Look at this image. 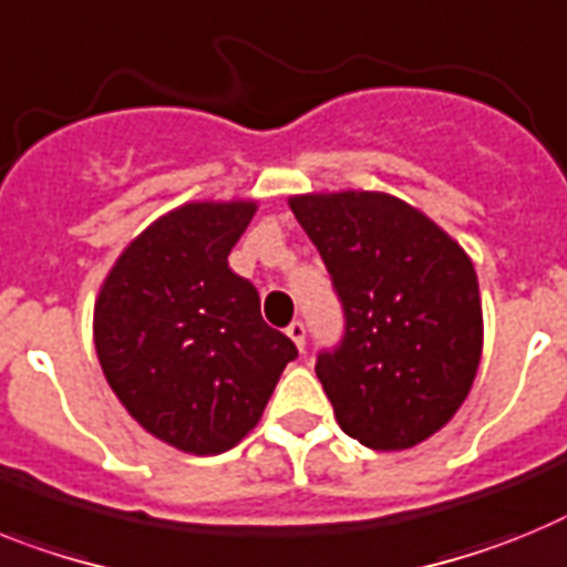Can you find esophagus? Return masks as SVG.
<instances>
[{"label": "esophagus", "mask_w": 567, "mask_h": 567, "mask_svg": "<svg viewBox=\"0 0 567 567\" xmlns=\"http://www.w3.org/2000/svg\"><path fill=\"white\" fill-rule=\"evenodd\" d=\"M290 337V342L297 344V351H305V324L302 322H290L288 331H285Z\"/></svg>", "instance_id": "esophagus-1"}]
</instances>
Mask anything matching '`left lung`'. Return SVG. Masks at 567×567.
Listing matches in <instances>:
<instances>
[{"label":"left lung","instance_id":"obj_1","mask_svg":"<svg viewBox=\"0 0 567 567\" xmlns=\"http://www.w3.org/2000/svg\"><path fill=\"white\" fill-rule=\"evenodd\" d=\"M344 308L339 351L317 377L348 436L405 451L454 420L482 359L471 256L405 199L382 190L288 196Z\"/></svg>","mask_w":567,"mask_h":567}]
</instances>
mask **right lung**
I'll list each match as a JSON object with an SVG mask.
<instances>
[{
	"label": "right lung",
	"instance_id": "1",
	"mask_svg": "<svg viewBox=\"0 0 567 567\" xmlns=\"http://www.w3.org/2000/svg\"><path fill=\"white\" fill-rule=\"evenodd\" d=\"M256 199L185 202L116 256L93 302V344L125 411L165 445L225 454L248 436L297 348L268 328L228 254Z\"/></svg>",
	"mask_w": 567,
	"mask_h": 567
}]
</instances>
